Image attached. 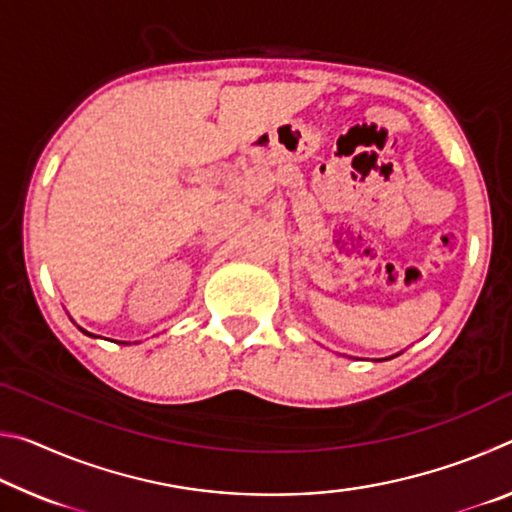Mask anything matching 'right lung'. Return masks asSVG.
I'll return each mask as SVG.
<instances>
[{"instance_id":"right-lung-1","label":"right lung","mask_w":512,"mask_h":512,"mask_svg":"<svg viewBox=\"0 0 512 512\" xmlns=\"http://www.w3.org/2000/svg\"><path fill=\"white\" fill-rule=\"evenodd\" d=\"M81 332H85V329H81ZM85 334H88V336H92V334H90V332H85Z\"/></svg>"}]
</instances>
